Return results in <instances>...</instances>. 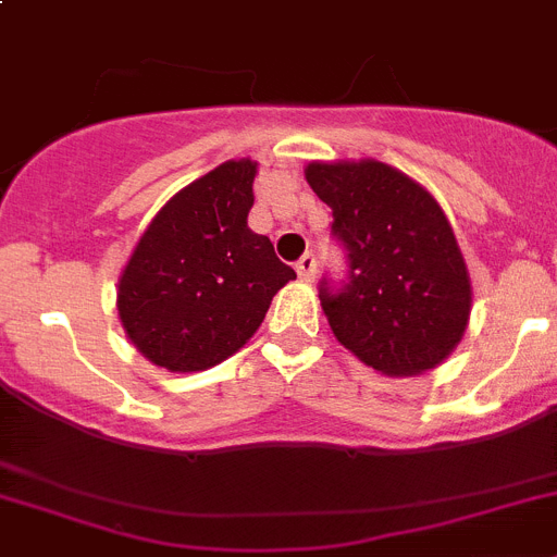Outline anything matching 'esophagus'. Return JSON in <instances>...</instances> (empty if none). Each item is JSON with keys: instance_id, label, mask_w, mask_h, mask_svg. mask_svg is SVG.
<instances>
[{"instance_id": "1", "label": "esophagus", "mask_w": 557, "mask_h": 557, "mask_svg": "<svg viewBox=\"0 0 557 557\" xmlns=\"http://www.w3.org/2000/svg\"><path fill=\"white\" fill-rule=\"evenodd\" d=\"M297 274H299V280H305V283H310V280H313V274H315V258L313 255H302V258L297 260Z\"/></svg>"}]
</instances>
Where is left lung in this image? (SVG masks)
<instances>
[{
    "label": "left lung",
    "instance_id": "obj_1",
    "mask_svg": "<svg viewBox=\"0 0 557 557\" xmlns=\"http://www.w3.org/2000/svg\"><path fill=\"white\" fill-rule=\"evenodd\" d=\"M305 180L349 252V283L319 290L335 338L385 377L444 363L469 327L472 280L433 194L374 158L313 160Z\"/></svg>",
    "mask_w": 557,
    "mask_h": 557
}]
</instances>
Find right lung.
<instances>
[{
	"label": "right lung",
	"mask_w": 557,
	"mask_h": 557,
	"mask_svg": "<svg viewBox=\"0 0 557 557\" xmlns=\"http://www.w3.org/2000/svg\"><path fill=\"white\" fill-rule=\"evenodd\" d=\"M258 160H227L154 213L119 277L116 310L133 347L174 374L205 372L258 333L297 272L249 230Z\"/></svg>",
	"instance_id": "obj_1"
}]
</instances>
